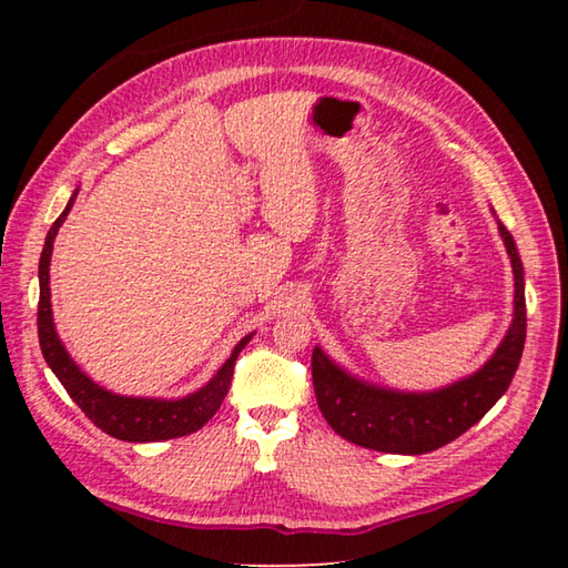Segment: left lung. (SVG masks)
<instances>
[{"instance_id": "left-lung-1", "label": "left lung", "mask_w": 568, "mask_h": 568, "mask_svg": "<svg viewBox=\"0 0 568 568\" xmlns=\"http://www.w3.org/2000/svg\"><path fill=\"white\" fill-rule=\"evenodd\" d=\"M514 267V321L506 338L474 376L428 393L390 390L353 378L321 348L313 351V388L323 418L355 446L383 454H428L456 440L494 408L511 386L526 341L524 265L508 230L498 223Z\"/></svg>"}]
</instances>
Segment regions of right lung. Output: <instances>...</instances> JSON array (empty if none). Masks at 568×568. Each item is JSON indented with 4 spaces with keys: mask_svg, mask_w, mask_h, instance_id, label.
<instances>
[{
    "mask_svg": "<svg viewBox=\"0 0 568 568\" xmlns=\"http://www.w3.org/2000/svg\"><path fill=\"white\" fill-rule=\"evenodd\" d=\"M77 192L70 197V203L62 210V215L54 220V225L47 233L42 257H40V307H37V331H40V348L47 365L70 393V398L82 408L94 426L112 438L130 440V444H152V440H168L180 438L187 434H195L205 423L215 416L220 403L227 396L230 381H233V368L240 351L245 348L253 333L245 335L243 341L235 345L230 358L223 363L213 378H210L203 388L190 393L185 398L178 400H160V398H130L118 396L100 388L92 378L84 376L70 353L64 351L60 335L54 331L52 321V303H50V261L57 230L67 220L72 210Z\"/></svg>",
    "mask_w": 568,
    "mask_h": 568,
    "instance_id": "right-lung-1",
    "label": "right lung"
}]
</instances>
